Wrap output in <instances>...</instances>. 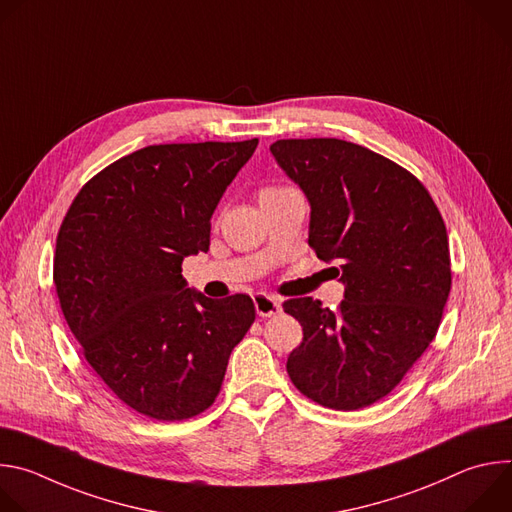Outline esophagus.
<instances>
[{"label": "esophagus", "mask_w": 512, "mask_h": 512, "mask_svg": "<svg viewBox=\"0 0 512 512\" xmlns=\"http://www.w3.org/2000/svg\"><path fill=\"white\" fill-rule=\"evenodd\" d=\"M255 302V310L261 318H271V316H277L281 312V304L277 298H271L267 294H257L253 298Z\"/></svg>", "instance_id": "1"}]
</instances>
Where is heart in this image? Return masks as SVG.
I'll return each instance as SVG.
<instances>
[{
  "label": "heart",
  "mask_w": 512,
  "mask_h": 512,
  "mask_svg": "<svg viewBox=\"0 0 512 512\" xmlns=\"http://www.w3.org/2000/svg\"><path fill=\"white\" fill-rule=\"evenodd\" d=\"M271 190H279V188H265V190H261V192H271Z\"/></svg>",
  "instance_id": "b5f03b06"
}]
</instances>
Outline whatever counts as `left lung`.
Returning a JSON list of instances; mask_svg holds the SVG:
<instances>
[{
	"instance_id": "obj_1",
	"label": "left lung",
	"mask_w": 512,
	"mask_h": 512,
	"mask_svg": "<svg viewBox=\"0 0 512 512\" xmlns=\"http://www.w3.org/2000/svg\"><path fill=\"white\" fill-rule=\"evenodd\" d=\"M271 154L310 200V247L340 263L338 310L294 298L283 310L304 330L287 375L308 399L338 411L389 395L440 328L452 287L444 218L405 168L362 145L277 139Z\"/></svg>"
}]
</instances>
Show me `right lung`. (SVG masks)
<instances>
[{
  "instance_id": "1",
  "label": "right lung",
  "mask_w": 512,
  "mask_h": 512,
  "mask_svg": "<svg viewBox=\"0 0 512 512\" xmlns=\"http://www.w3.org/2000/svg\"><path fill=\"white\" fill-rule=\"evenodd\" d=\"M259 139L148 145L109 164L72 200L56 237L64 320L103 383L158 421L206 411L253 300L186 287L182 261L208 251L210 216Z\"/></svg>"
}]
</instances>
